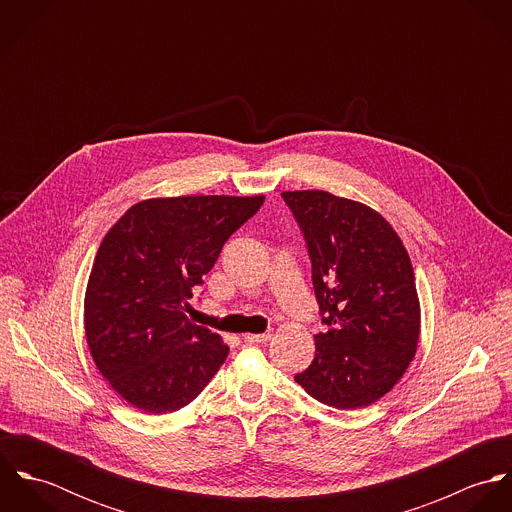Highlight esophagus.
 Returning <instances> with one entry per match:
<instances>
[{
  "label": "esophagus",
  "mask_w": 512,
  "mask_h": 512,
  "mask_svg": "<svg viewBox=\"0 0 512 512\" xmlns=\"http://www.w3.org/2000/svg\"><path fill=\"white\" fill-rule=\"evenodd\" d=\"M270 337H272V333L270 331H266V333H258V335H244V341L246 343H250V345H260V343H266V341H270Z\"/></svg>",
  "instance_id": "1"
}]
</instances>
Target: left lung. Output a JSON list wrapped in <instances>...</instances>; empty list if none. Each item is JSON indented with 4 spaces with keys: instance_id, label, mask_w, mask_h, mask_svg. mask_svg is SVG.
<instances>
[{
    "instance_id": "8db88e82",
    "label": "left lung",
    "mask_w": 512,
    "mask_h": 512,
    "mask_svg": "<svg viewBox=\"0 0 512 512\" xmlns=\"http://www.w3.org/2000/svg\"><path fill=\"white\" fill-rule=\"evenodd\" d=\"M311 260L323 333L295 380L315 400L355 410L382 398L416 355L420 301L410 256L376 211L325 191L282 193Z\"/></svg>"
}]
</instances>
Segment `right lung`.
Returning <instances> with one entry per match:
<instances>
[{
	"label": "right lung",
	"instance_id": "add662e5",
	"mask_svg": "<svg viewBox=\"0 0 512 512\" xmlns=\"http://www.w3.org/2000/svg\"><path fill=\"white\" fill-rule=\"evenodd\" d=\"M262 203V195L149 199L104 236L84 297V329L98 370L132 406L175 412L217 374L228 347L187 319V299Z\"/></svg>",
	"mask_w": 512,
	"mask_h": 512
}]
</instances>
